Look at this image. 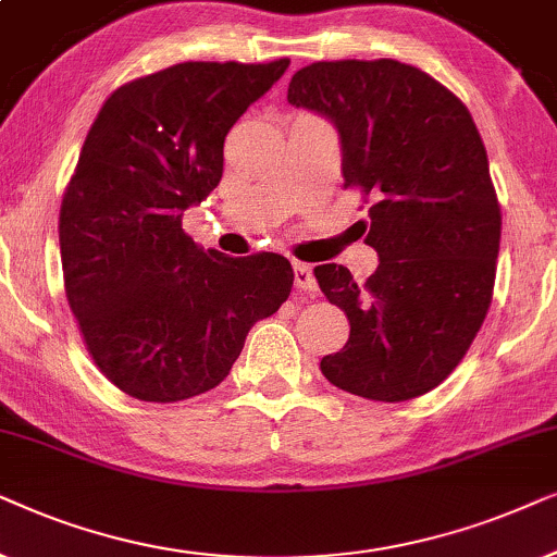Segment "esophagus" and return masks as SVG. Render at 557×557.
I'll return each mask as SVG.
<instances>
[{
	"label": "esophagus",
	"mask_w": 557,
	"mask_h": 557,
	"mask_svg": "<svg viewBox=\"0 0 557 557\" xmlns=\"http://www.w3.org/2000/svg\"><path fill=\"white\" fill-rule=\"evenodd\" d=\"M293 277H295V287H298V290H302V293H315L318 290L315 274L308 264L295 262L293 264Z\"/></svg>",
	"instance_id": "esophagus-1"
}]
</instances>
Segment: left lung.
<instances>
[{
    "label": "left lung",
    "mask_w": 557,
    "mask_h": 557,
    "mask_svg": "<svg viewBox=\"0 0 557 557\" xmlns=\"http://www.w3.org/2000/svg\"><path fill=\"white\" fill-rule=\"evenodd\" d=\"M287 101L336 124L344 188L374 198L372 277L356 285L341 264L313 270L351 325L321 372L376 403L425 395L458 367L492 306L502 211L476 124L454 91L392 58L310 63Z\"/></svg>",
    "instance_id": "left-lung-1"
}]
</instances>
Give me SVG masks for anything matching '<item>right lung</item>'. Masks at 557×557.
Returning <instances> with one entry per match:
<instances>
[{
	"mask_svg": "<svg viewBox=\"0 0 557 557\" xmlns=\"http://www.w3.org/2000/svg\"><path fill=\"white\" fill-rule=\"evenodd\" d=\"M290 61H188L119 86L63 193L65 298L111 384L181 403L226 380L251 325L290 295L283 255L226 257L183 232L224 173V139Z\"/></svg>",
	"mask_w": 557,
	"mask_h": 557,
	"instance_id": "1",
	"label": "right lung"
}]
</instances>
